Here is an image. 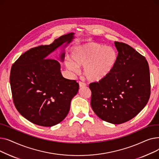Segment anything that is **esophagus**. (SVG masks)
I'll list each match as a JSON object with an SVG mask.
<instances>
[{
	"label": "esophagus",
	"mask_w": 159,
	"mask_h": 159,
	"mask_svg": "<svg viewBox=\"0 0 159 159\" xmlns=\"http://www.w3.org/2000/svg\"><path fill=\"white\" fill-rule=\"evenodd\" d=\"M79 87H80V88H83V87L86 86V84H85V83L82 82H81V81H79Z\"/></svg>",
	"instance_id": "obj_1"
}]
</instances>
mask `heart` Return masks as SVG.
Wrapping results in <instances>:
<instances>
[{
	"instance_id": "1",
	"label": "heart",
	"mask_w": 159,
	"mask_h": 159,
	"mask_svg": "<svg viewBox=\"0 0 159 159\" xmlns=\"http://www.w3.org/2000/svg\"><path fill=\"white\" fill-rule=\"evenodd\" d=\"M73 62L68 60L66 65L73 71L83 66L85 77L91 82H98L106 79L111 72L117 58L115 50L104 48L97 43H90L75 49L72 52Z\"/></svg>"
}]
</instances>
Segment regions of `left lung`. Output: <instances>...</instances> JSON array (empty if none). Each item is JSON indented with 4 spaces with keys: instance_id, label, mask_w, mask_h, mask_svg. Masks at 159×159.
I'll return each instance as SVG.
<instances>
[{
    "instance_id": "8db88e82",
    "label": "left lung",
    "mask_w": 159,
    "mask_h": 159,
    "mask_svg": "<svg viewBox=\"0 0 159 159\" xmlns=\"http://www.w3.org/2000/svg\"><path fill=\"white\" fill-rule=\"evenodd\" d=\"M116 61L108 76L89 85L91 106L98 117L114 124L126 122L147 104L150 93V74L146 58L123 43L115 42Z\"/></svg>"
}]
</instances>
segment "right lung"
I'll return each instance as SVG.
<instances>
[{"mask_svg":"<svg viewBox=\"0 0 159 159\" xmlns=\"http://www.w3.org/2000/svg\"><path fill=\"white\" fill-rule=\"evenodd\" d=\"M73 35L70 33L51 44L29 49L11 67L10 80L13 103L20 115L33 124L55 126L70 111L79 85L76 80L64 78L59 62L48 56L64 43H70ZM64 55H61L62 61Z\"/></svg>","mask_w":159,"mask_h":159,"instance_id":"right-lung-1","label":"right lung"}]
</instances>
